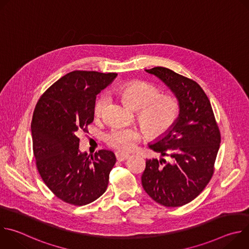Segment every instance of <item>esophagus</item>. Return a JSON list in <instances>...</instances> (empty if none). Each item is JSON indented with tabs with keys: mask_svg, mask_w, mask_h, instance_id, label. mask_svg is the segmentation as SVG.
<instances>
[{
	"mask_svg": "<svg viewBox=\"0 0 249 249\" xmlns=\"http://www.w3.org/2000/svg\"><path fill=\"white\" fill-rule=\"evenodd\" d=\"M129 157H130L129 154H125V153H122V152H117L116 153V159L119 161H123V160H127Z\"/></svg>",
	"mask_w": 249,
	"mask_h": 249,
	"instance_id": "obj_1",
	"label": "esophagus"
}]
</instances>
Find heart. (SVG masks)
Listing matches in <instances>:
<instances>
[{
  "label": "heart",
  "mask_w": 249,
  "mask_h": 249,
  "mask_svg": "<svg viewBox=\"0 0 249 249\" xmlns=\"http://www.w3.org/2000/svg\"><path fill=\"white\" fill-rule=\"evenodd\" d=\"M120 95L138 109L141 123L152 136L159 137L166 134L178 120L181 113V104L173 95H160V89L149 83L130 82L118 89ZM108 104V95L101 94L94 104V113L97 117L103 115ZM142 134L138 128L116 126L105 136L108 146L118 151L134 150Z\"/></svg>",
  "instance_id": "b5f03b06"
}]
</instances>
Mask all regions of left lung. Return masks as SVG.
I'll use <instances>...</instances> for the list:
<instances>
[{
  "label": "left lung",
  "mask_w": 249,
  "mask_h": 249,
  "mask_svg": "<svg viewBox=\"0 0 249 249\" xmlns=\"http://www.w3.org/2000/svg\"><path fill=\"white\" fill-rule=\"evenodd\" d=\"M146 72L161 80L178 98L180 116L175 125L149 147L170 158L147 160L142 185L165 207H180L194 200L210 182L221 143V132L208 96L193 80L155 67Z\"/></svg>",
  "instance_id": "1"
}]
</instances>
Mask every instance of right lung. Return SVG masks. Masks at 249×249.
<instances>
[{"label":"right lung","mask_w":249,"mask_h":249,"mask_svg":"<svg viewBox=\"0 0 249 249\" xmlns=\"http://www.w3.org/2000/svg\"><path fill=\"white\" fill-rule=\"evenodd\" d=\"M116 73L74 71L55 82L35 106L31 135L33 155L42 180L60 200L75 206L95 201L107 189L116 162L113 152H80V133L93 121L96 94Z\"/></svg>","instance_id":"right-lung-1"}]
</instances>
